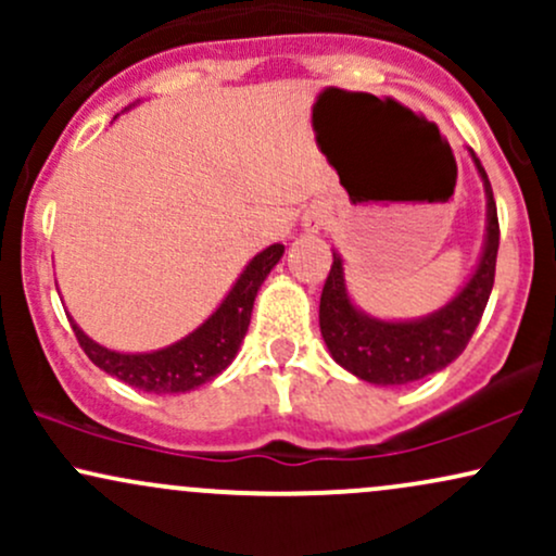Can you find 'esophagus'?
Wrapping results in <instances>:
<instances>
[{
	"label": "esophagus",
	"instance_id": "obj_1",
	"mask_svg": "<svg viewBox=\"0 0 556 556\" xmlns=\"http://www.w3.org/2000/svg\"><path fill=\"white\" fill-rule=\"evenodd\" d=\"M303 229L308 235H318L321 229H327V212H321V208H311V212H305Z\"/></svg>",
	"mask_w": 556,
	"mask_h": 556
}]
</instances>
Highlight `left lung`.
Returning a JSON list of instances; mask_svg holds the SVG:
<instances>
[{
    "label": "left lung",
    "mask_w": 556,
    "mask_h": 556,
    "mask_svg": "<svg viewBox=\"0 0 556 556\" xmlns=\"http://www.w3.org/2000/svg\"><path fill=\"white\" fill-rule=\"evenodd\" d=\"M470 162L486 193V232L468 282L450 303L418 318H379L366 314L348 292L344 261L331 251L334 264L327 277L318 305V327L329 355L344 371L376 387H397L442 371L457 355L481 321L491 287H494L496 251H500V222L491 182L481 162L468 149Z\"/></svg>",
    "instance_id": "8db88e82"
}]
</instances>
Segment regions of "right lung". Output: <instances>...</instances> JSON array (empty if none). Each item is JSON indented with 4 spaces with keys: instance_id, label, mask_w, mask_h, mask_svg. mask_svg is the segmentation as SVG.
<instances>
[{
    "instance_id": "1",
    "label": "right lung",
    "mask_w": 556,
    "mask_h": 556,
    "mask_svg": "<svg viewBox=\"0 0 556 556\" xmlns=\"http://www.w3.org/2000/svg\"><path fill=\"white\" fill-rule=\"evenodd\" d=\"M138 104V101H136ZM130 104V106H136ZM127 106V110H130ZM125 110V112H127ZM285 256L282 242L264 248L245 264L240 277L235 279L232 287L222 303L212 311V316L203 324L185 334L182 340L167 344V348L149 350V353H119V350H110L104 344L83 331L73 324L75 337H78L83 353L106 371L114 379L125 381V384L140 389V392L151 394H182L193 392V389L203 387L219 376L229 363L238 355L242 340H245L248 324H251L253 314V300H256L261 285L269 277V271L279 264Z\"/></svg>"
}]
</instances>
